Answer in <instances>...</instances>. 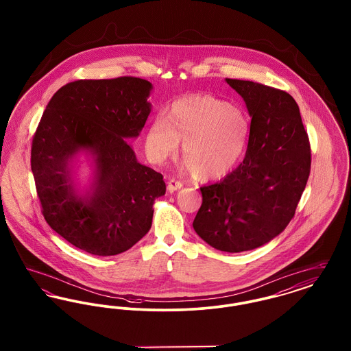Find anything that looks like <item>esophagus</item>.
<instances>
[{
	"label": "esophagus",
	"mask_w": 351,
	"mask_h": 351,
	"mask_svg": "<svg viewBox=\"0 0 351 351\" xmlns=\"http://www.w3.org/2000/svg\"><path fill=\"white\" fill-rule=\"evenodd\" d=\"M182 186H183V184L180 183V182L171 179L167 184V191L168 192H175V191H179Z\"/></svg>",
	"instance_id": "34e87169"
}]
</instances>
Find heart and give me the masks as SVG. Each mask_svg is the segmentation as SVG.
I'll return each instance as SVG.
<instances>
[{"label":"heart","mask_w":351,"mask_h":351,"mask_svg":"<svg viewBox=\"0 0 351 351\" xmlns=\"http://www.w3.org/2000/svg\"><path fill=\"white\" fill-rule=\"evenodd\" d=\"M250 121L239 109L209 95L173 101L167 114H158L145 138L146 155L162 165L183 142V167L201 179H219L232 172L247 149Z\"/></svg>","instance_id":"obj_1"}]
</instances>
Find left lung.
<instances>
[{
	"mask_svg": "<svg viewBox=\"0 0 351 351\" xmlns=\"http://www.w3.org/2000/svg\"><path fill=\"white\" fill-rule=\"evenodd\" d=\"M250 114L243 162L219 183L200 188L193 229L219 251L254 250L283 232L309 178L311 146L296 101L283 90L225 79Z\"/></svg>",
	"mask_w": 351,
	"mask_h": 351,
	"instance_id": "8db88e82",
	"label": "left lung"
}]
</instances>
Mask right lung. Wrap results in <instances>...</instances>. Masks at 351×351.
I'll list each match as a JSON object with an SVG mask.
<instances>
[{
	"label": "right lung",
	"mask_w": 351,
	"mask_h": 351,
	"mask_svg": "<svg viewBox=\"0 0 351 351\" xmlns=\"http://www.w3.org/2000/svg\"><path fill=\"white\" fill-rule=\"evenodd\" d=\"M139 77L79 80L51 99L34 135L32 171L43 216L71 245L99 256L129 250L149 233L163 176L141 165L128 139L151 113ZM86 162V181L78 169Z\"/></svg>",
	"instance_id": "obj_1"
}]
</instances>
